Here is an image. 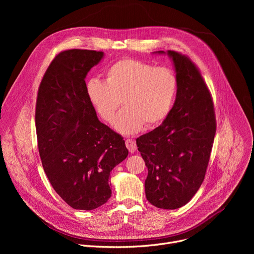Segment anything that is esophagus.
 <instances>
[{"instance_id":"1","label":"esophagus","mask_w":254,"mask_h":254,"mask_svg":"<svg viewBox=\"0 0 254 254\" xmlns=\"http://www.w3.org/2000/svg\"><path fill=\"white\" fill-rule=\"evenodd\" d=\"M126 146H127V148L128 149V151H129L130 153H134V152L136 151V143H135V141H134L133 139H131V138L126 139Z\"/></svg>"}]
</instances>
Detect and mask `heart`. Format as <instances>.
Returning a JSON list of instances; mask_svg holds the SVG:
<instances>
[{
    "label": "heart",
    "mask_w": 254,
    "mask_h": 254,
    "mask_svg": "<svg viewBox=\"0 0 254 254\" xmlns=\"http://www.w3.org/2000/svg\"><path fill=\"white\" fill-rule=\"evenodd\" d=\"M178 78L168 67L154 66L132 58L113 63L105 72V81L91 78L86 84L89 100L99 116L126 134L138 131L143 124L152 127L163 122L173 106Z\"/></svg>",
    "instance_id": "b5f03b06"
}]
</instances>
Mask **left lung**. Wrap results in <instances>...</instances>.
I'll use <instances>...</instances> for the list:
<instances>
[{
  "label": "left lung",
  "mask_w": 254,
  "mask_h": 254,
  "mask_svg": "<svg viewBox=\"0 0 254 254\" xmlns=\"http://www.w3.org/2000/svg\"><path fill=\"white\" fill-rule=\"evenodd\" d=\"M168 54L177 72L176 101L163 125L137 137L136 146L148 168V201L172 210L186 205L203 183L216 119L213 98L199 68L187 55L173 50Z\"/></svg>",
  "instance_id": "left-lung-1"
}]
</instances>
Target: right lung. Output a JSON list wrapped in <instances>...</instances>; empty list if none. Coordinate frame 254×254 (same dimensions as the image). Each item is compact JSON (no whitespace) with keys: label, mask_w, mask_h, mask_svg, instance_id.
Masks as SVG:
<instances>
[{"label":"right lung","mask_w":254,"mask_h":254,"mask_svg":"<svg viewBox=\"0 0 254 254\" xmlns=\"http://www.w3.org/2000/svg\"><path fill=\"white\" fill-rule=\"evenodd\" d=\"M103 52L70 49L49 64L38 88L35 124L42 166L70 207L93 210L112 196L108 178L128 155L124 137L100 123L85 77Z\"/></svg>","instance_id":"right-lung-1"}]
</instances>
